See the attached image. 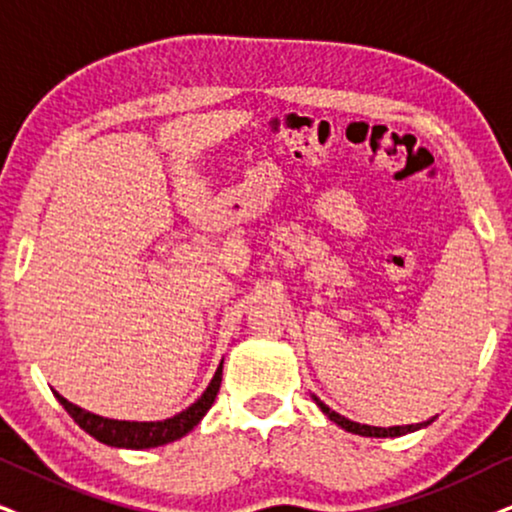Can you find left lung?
<instances>
[{"instance_id":"1","label":"left lung","mask_w":512,"mask_h":512,"mask_svg":"<svg viewBox=\"0 0 512 512\" xmlns=\"http://www.w3.org/2000/svg\"><path fill=\"white\" fill-rule=\"evenodd\" d=\"M314 401H316V404H319V409H321L323 413H326L328 418L333 420V423L340 425L342 430L354 432V435H361V437H401V435H406V432H413V430L425 428V425H430L432 420H435V418H430V420H425V423L397 425V428H371V425H359V423H354V420H347L345 416H340V413L331 411L326 404H323V401H319L316 397H314Z\"/></svg>"}]
</instances>
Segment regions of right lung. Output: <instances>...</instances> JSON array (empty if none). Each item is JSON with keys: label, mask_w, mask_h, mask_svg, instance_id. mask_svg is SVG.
Here are the masks:
<instances>
[{"label": "right lung", "mask_w": 512, "mask_h": 512, "mask_svg": "<svg viewBox=\"0 0 512 512\" xmlns=\"http://www.w3.org/2000/svg\"><path fill=\"white\" fill-rule=\"evenodd\" d=\"M219 385H222V366L217 368L215 378L208 385V390L203 392L196 404H191L189 409L177 413L174 418L158 420V423H129V420H111L94 416V413L77 409L75 404H70L56 394V399L61 401L63 409L70 413V418L75 420L77 425L84 432H89L94 439L108 444V446H122V449H153V446L170 444L174 439L184 437L186 432H191L200 423V418L210 411V406L215 404V397L219 392Z\"/></svg>", "instance_id": "right-lung-1"}]
</instances>
